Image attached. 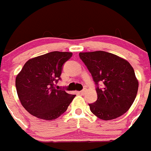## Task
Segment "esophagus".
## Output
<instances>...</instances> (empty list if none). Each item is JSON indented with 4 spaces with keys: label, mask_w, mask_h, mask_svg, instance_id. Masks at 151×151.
Returning <instances> with one entry per match:
<instances>
[{
    "label": "esophagus",
    "mask_w": 151,
    "mask_h": 151,
    "mask_svg": "<svg viewBox=\"0 0 151 151\" xmlns=\"http://www.w3.org/2000/svg\"><path fill=\"white\" fill-rule=\"evenodd\" d=\"M85 90L83 89V90H81V92H79V93H80V94H81V95H84V94H85Z\"/></svg>",
    "instance_id": "34e87169"
}]
</instances>
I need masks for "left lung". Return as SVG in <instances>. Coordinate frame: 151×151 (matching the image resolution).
I'll return each instance as SVG.
<instances>
[{
    "label": "left lung",
    "mask_w": 151,
    "mask_h": 151,
    "mask_svg": "<svg viewBox=\"0 0 151 151\" xmlns=\"http://www.w3.org/2000/svg\"><path fill=\"white\" fill-rule=\"evenodd\" d=\"M96 85L97 100L90 110L102 120H112L127 112L136 99L139 83L129 62L112 53L96 51L80 52ZM104 87L99 88V83Z\"/></svg>",
    "instance_id": "1"
}]
</instances>
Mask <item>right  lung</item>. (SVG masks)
<instances>
[{"label":"right lung","instance_id":"right-lung-1","mask_svg":"<svg viewBox=\"0 0 151 151\" xmlns=\"http://www.w3.org/2000/svg\"><path fill=\"white\" fill-rule=\"evenodd\" d=\"M71 52H51L29 59L15 79L18 96L22 106L35 117L56 119L68 108L75 95L58 89L63 66Z\"/></svg>","mask_w":151,"mask_h":151}]
</instances>
